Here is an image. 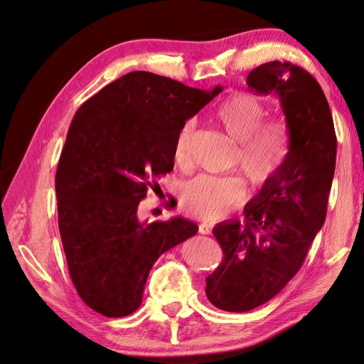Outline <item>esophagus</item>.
Instances as JSON below:
<instances>
[{"instance_id": "esophagus-1", "label": "esophagus", "mask_w": 364, "mask_h": 364, "mask_svg": "<svg viewBox=\"0 0 364 364\" xmlns=\"http://www.w3.org/2000/svg\"><path fill=\"white\" fill-rule=\"evenodd\" d=\"M199 234H204V235H207V234H210V231H212V226L210 225H207V223H201L199 225Z\"/></svg>"}]
</instances>
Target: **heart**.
Masks as SVG:
<instances>
[{
  "instance_id": "1",
  "label": "heart",
  "mask_w": 364,
  "mask_h": 364,
  "mask_svg": "<svg viewBox=\"0 0 364 364\" xmlns=\"http://www.w3.org/2000/svg\"><path fill=\"white\" fill-rule=\"evenodd\" d=\"M262 100L248 91H237L215 109V119L239 143L235 163L247 179L261 188L284 166L289 146L284 124L265 119ZM193 122H185L174 139V160L179 166L190 163ZM247 198V183L240 176L201 174L182 185L181 203L185 212L203 220H217L239 207Z\"/></svg>"
}]
</instances>
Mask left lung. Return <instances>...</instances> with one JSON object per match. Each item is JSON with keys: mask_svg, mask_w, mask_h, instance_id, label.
Wrapping results in <instances>:
<instances>
[{"mask_svg": "<svg viewBox=\"0 0 364 364\" xmlns=\"http://www.w3.org/2000/svg\"><path fill=\"white\" fill-rule=\"evenodd\" d=\"M247 85L278 95L289 152L275 179L245 205L243 220L213 228L223 259L205 278V295L229 313L264 305L296 275L323 226L336 166L331 111L308 70L289 61L265 63L248 73Z\"/></svg>", "mask_w": 364, "mask_h": 364, "instance_id": "8db88e82", "label": "left lung"}]
</instances>
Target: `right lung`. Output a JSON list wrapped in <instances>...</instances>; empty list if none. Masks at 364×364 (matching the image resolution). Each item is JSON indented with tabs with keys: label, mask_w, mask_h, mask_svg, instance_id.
Wrapping results in <instances>:
<instances>
[{
	"label": "right lung",
	"mask_w": 364,
	"mask_h": 364,
	"mask_svg": "<svg viewBox=\"0 0 364 364\" xmlns=\"http://www.w3.org/2000/svg\"><path fill=\"white\" fill-rule=\"evenodd\" d=\"M221 91L138 70L73 116L56 169L58 225L72 283L95 313H135L155 261L198 232L181 217L147 223L138 205L173 171L177 132Z\"/></svg>",
	"instance_id": "right-lung-1"
}]
</instances>
